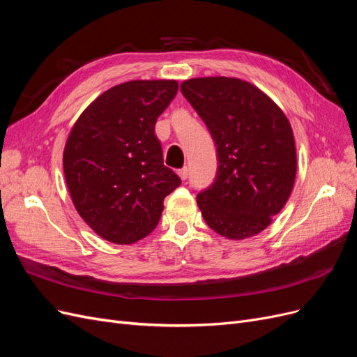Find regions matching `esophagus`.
Here are the masks:
<instances>
[{"mask_svg":"<svg viewBox=\"0 0 357 357\" xmlns=\"http://www.w3.org/2000/svg\"><path fill=\"white\" fill-rule=\"evenodd\" d=\"M177 174H178V177H180L181 180H186V178H188V176H189V169H188V167L178 169Z\"/></svg>","mask_w":357,"mask_h":357,"instance_id":"34e87169","label":"esophagus"}]
</instances>
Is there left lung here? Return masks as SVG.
I'll use <instances>...</instances> for the list:
<instances>
[{
	"label": "left lung",
	"mask_w": 357,
	"mask_h": 357,
	"mask_svg": "<svg viewBox=\"0 0 357 357\" xmlns=\"http://www.w3.org/2000/svg\"><path fill=\"white\" fill-rule=\"evenodd\" d=\"M180 91L218 147V176L197 197L204 220L228 240L257 235L282 211L295 185L289 119L264 91L236 77L189 79Z\"/></svg>",
	"instance_id": "8db88e82"
}]
</instances>
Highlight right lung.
I'll list each match as a JSON object with an SVG mask.
<instances>
[{
	"label": "right lung",
	"instance_id": "add662e5",
	"mask_svg": "<svg viewBox=\"0 0 357 357\" xmlns=\"http://www.w3.org/2000/svg\"><path fill=\"white\" fill-rule=\"evenodd\" d=\"M177 80H131L95 98L68 134L63 174L80 218L101 238L134 244L152 232L181 180L164 165L158 117Z\"/></svg>",
	"mask_w": 357,
	"mask_h": 357
}]
</instances>
